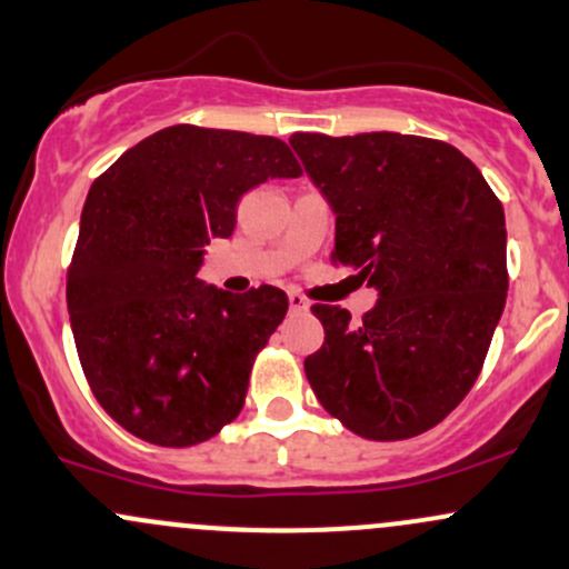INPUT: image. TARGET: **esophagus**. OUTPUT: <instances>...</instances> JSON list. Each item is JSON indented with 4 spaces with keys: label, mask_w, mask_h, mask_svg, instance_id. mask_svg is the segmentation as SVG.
<instances>
[{
    "label": "esophagus",
    "mask_w": 569,
    "mask_h": 569,
    "mask_svg": "<svg viewBox=\"0 0 569 569\" xmlns=\"http://www.w3.org/2000/svg\"><path fill=\"white\" fill-rule=\"evenodd\" d=\"M289 308H291V313H308V299H305L302 295H297V291H291L289 295Z\"/></svg>",
    "instance_id": "34e87169"
}]
</instances>
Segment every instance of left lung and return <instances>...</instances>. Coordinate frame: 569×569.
Listing matches in <instances>:
<instances>
[{
    "instance_id": "obj_1",
    "label": "left lung",
    "mask_w": 569,
    "mask_h": 569,
    "mask_svg": "<svg viewBox=\"0 0 569 569\" xmlns=\"http://www.w3.org/2000/svg\"><path fill=\"white\" fill-rule=\"evenodd\" d=\"M337 216L332 264L378 289L361 321L313 305L305 359L318 402L367 440H408L467 397L508 297L502 202L465 153L429 137L291 134Z\"/></svg>"
}]
</instances>
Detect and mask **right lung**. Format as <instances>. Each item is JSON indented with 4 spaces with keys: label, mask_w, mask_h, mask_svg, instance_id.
I'll use <instances>...</instances> for the list:
<instances>
[{
    "label": "right lung",
    "mask_w": 569,
    "mask_h": 569,
    "mask_svg": "<svg viewBox=\"0 0 569 569\" xmlns=\"http://www.w3.org/2000/svg\"><path fill=\"white\" fill-rule=\"evenodd\" d=\"M302 167L278 137L178 123L93 180L67 270V310L93 397L127 432L189 448L246 405L256 353L283 321L274 286L227 295L197 278L237 202Z\"/></svg>",
    "instance_id": "right-lung-1"
}]
</instances>
